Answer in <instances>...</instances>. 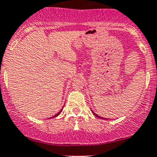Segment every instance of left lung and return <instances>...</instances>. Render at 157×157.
I'll list each match as a JSON object with an SVG mask.
<instances>
[{
  "mask_svg": "<svg viewBox=\"0 0 157 157\" xmlns=\"http://www.w3.org/2000/svg\"><path fill=\"white\" fill-rule=\"evenodd\" d=\"M93 114H94V115L96 116V117H98V118H102V117H100V116H98V115H97V114H96V113H93ZM102 119H104V118H102Z\"/></svg>",
  "mask_w": 157,
  "mask_h": 157,
  "instance_id": "1",
  "label": "left lung"
}]
</instances>
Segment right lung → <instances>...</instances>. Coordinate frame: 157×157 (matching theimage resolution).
I'll return each instance as SVG.
<instances>
[{
    "label": "right lung",
    "instance_id": "right-lung-1",
    "mask_svg": "<svg viewBox=\"0 0 157 157\" xmlns=\"http://www.w3.org/2000/svg\"><path fill=\"white\" fill-rule=\"evenodd\" d=\"M61 111H62V109H61V110H60V112H59V113H56V115H55V116H53V117H52V118H53V117H57V116H58V115H59V114H60V113H61Z\"/></svg>",
    "mask_w": 157,
    "mask_h": 157
}]
</instances>
